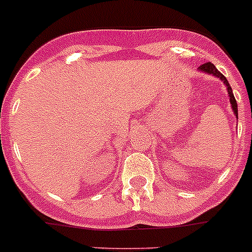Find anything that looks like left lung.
<instances>
[{"label": "left lung", "mask_w": 252, "mask_h": 252, "mask_svg": "<svg viewBox=\"0 0 252 252\" xmlns=\"http://www.w3.org/2000/svg\"><path fill=\"white\" fill-rule=\"evenodd\" d=\"M198 70H201L202 72L211 73V75L216 76V77L221 78V80L223 81V84H225L226 87H227V92H228V96H230V103H231V106H232V110H234L235 115L237 116V102L234 97V94H232L231 86H230V84H228V81L226 80L225 76H223L222 73H221L220 71L215 67V64L211 63V62H205V63H202L201 66L198 67Z\"/></svg>", "instance_id": "obj_1"}]
</instances>
